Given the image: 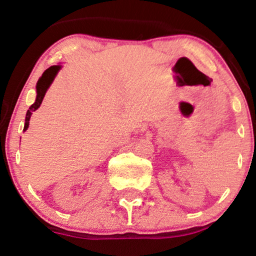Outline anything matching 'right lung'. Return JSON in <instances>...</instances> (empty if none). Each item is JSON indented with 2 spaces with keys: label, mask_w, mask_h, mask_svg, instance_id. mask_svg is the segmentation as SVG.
Instances as JSON below:
<instances>
[{
  "label": "right lung",
  "mask_w": 256,
  "mask_h": 256,
  "mask_svg": "<svg viewBox=\"0 0 256 256\" xmlns=\"http://www.w3.org/2000/svg\"><path fill=\"white\" fill-rule=\"evenodd\" d=\"M62 69V66L58 64V66H50L49 69H46L44 71L42 76L40 77L38 82H37L36 84V100H35V103H34L32 106L29 108V110L26 111V122H24V128H23V131H26L29 128V120H30V117H32V112L36 111L37 108L40 106V104H42V100L44 96H46L48 88H50L51 83H52L54 77L57 76V74H58V71Z\"/></svg>",
  "instance_id": "1"
}]
</instances>
